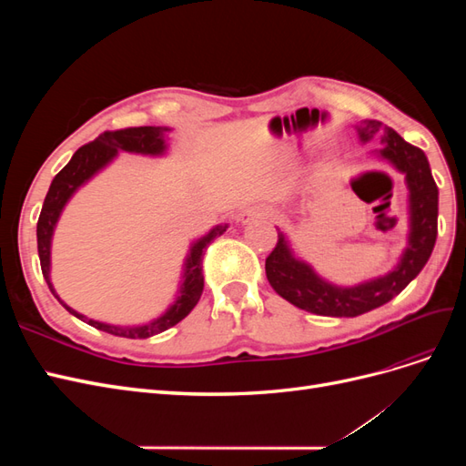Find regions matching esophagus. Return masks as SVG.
Here are the masks:
<instances>
[{
	"instance_id": "1",
	"label": "esophagus",
	"mask_w": 466,
	"mask_h": 466,
	"mask_svg": "<svg viewBox=\"0 0 466 466\" xmlns=\"http://www.w3.org/2000/svg\"><path fill=\"white\" fill-rule=\"evenodd\" d=\"M270 216V211H268L266 208H262V206H252V208H247V209H243L241 214H238V221H241L243 225H247L250 219H255V218H268Z\"/></svg>"
}]
</instances>
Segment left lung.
I'll list each match as a JSON object with an SVG mask.
<instances>
[{
    "label": "left lung",
    "instance_id": "obj_1",
    "mask_svg": "<svg viewBox=\"0 0 466 466\" xmlns=\"http://www.w3.org/2000/svg\"><path fill=\"white\" fill-rule=\"evenodd\" d=\"M358 128L361 142L383 132V147L375 153L404 175L408 188V241L397 266L383 276L358 286H336L320 278L311 264L295 257L284 231L266 258V278L278 295L303 311L322 317H358L389 303L421 272L437 238V185L426 153L379 120H363Z\"/></svg>",
    "mask_w": 466,
    "mask_h": 466
}]
</instances>
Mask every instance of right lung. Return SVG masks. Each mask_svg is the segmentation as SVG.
<instances>
[{
	"label": "right lung",
	"instance_id": "right-lung-1",
	"mask_svg": "<svg viewBox=\"0 0 466 466\" xmlns=\"http://www.w3.org/2000/svg\"><path fill=\"white\" fill-rule=\"evenodd\" d=\"M171 128H161V126H139V128H126L116 132H105L98 136L95 142L79 147L74 157L62 168V171L54 177L52 185L48 188V194L42 204L40 218L36 223V241H38V257H40V268L42 276H45L46 284L52 291V295L58 299L66 311L77 317L79 320L91 324V327L122 336V338H149L155 334H161L167 329L175 327L177 322L185 319L192 309L198 303L200 295L204 291V274H202V258L206 247L214 241L216 237L228 231L229 225L221 223L216 225L214 229H209L204 237L196 238L190 245L188 255L185 258V266H182V279L180 288L175 295V301L168 305L165 313H161L157 319L147 320L144 324H128V327H120V324H108L101 320H93L86 315L77 313L76 309L66 305L60 295L56 293L52 281H50V248H52V237L56 223H58L62 211L69 198L89 182L96 173H101L103 168L115 161L118 151H128L137 155H149V157H161L167 153V134Z\"/></svg>",
	"mask_w": 466,
	"mask_h": 466
}]
</instances>
